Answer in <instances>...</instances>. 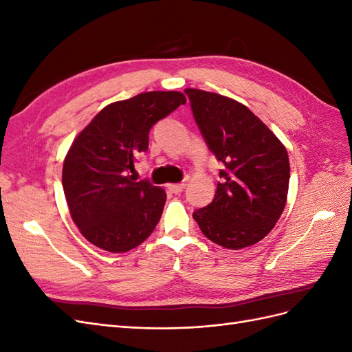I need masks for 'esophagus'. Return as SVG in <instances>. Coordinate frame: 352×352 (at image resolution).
Instances as JSON below:
<instances>
[{
    "label": "esophagus",
    "instance_id": "obj_1",
    "mask_svg": "<svg viewBox=\"0 0 352 352\" xmlns=\"http://www.w3.org/2000/svg\"><path fill=\"white\" fill-rule=\"evenodd\" d=\"M167 188H168L170 192L180 194V192H182V190L185 189V184H173V185H168Z\"/></svg>",
    "mask_w": 352,
    "mask_h": 352
}]
</instances>
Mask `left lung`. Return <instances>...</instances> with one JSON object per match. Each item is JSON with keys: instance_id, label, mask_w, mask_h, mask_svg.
Listing matches in <instances>:
<instances>
[{"instance_id": "obj_1", "label": "left lung", "mask_w": 352, "mask_h": 352, "mask_svg": "<svg viewBox=\"0 0 352 352\" xmlns=\"http://www.w3.org/2000/svg\"><path fill=\"white\" fill-rule=\"evenodd\" d=\"M185 92L210 151L225 166L214 199L192 217L220 247H250L274 228L286 206V148L247 105L214 92Z\"/></svg>"}]
</instances>
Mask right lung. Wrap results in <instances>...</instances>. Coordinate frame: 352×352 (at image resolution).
Here are the masks:
<instances>
[{
    "instance_id": "obj_1",
    "label": "right lung",
    "mask_w": 352,
    "mask_h": 352,
    "mask_svg": "<svg viewBox=\"0 0 352 352\" xmlns=\"http://www.w3.org/2000/svg\"><path fill=\"white\" fill-rule=\"evenodd\" d=\"M186 102L177 91H153L104 107L74 138L63 164V189L82 235L109 252L141 245L155 229L163 188L135 182V157L148 150L150 129Z\"/></svg>"
}]
</instances>
